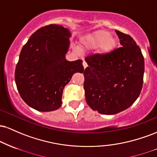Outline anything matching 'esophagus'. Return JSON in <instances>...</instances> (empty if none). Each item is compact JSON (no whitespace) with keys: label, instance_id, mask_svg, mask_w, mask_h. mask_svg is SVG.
<instances>
[{"label":"esophagus","instance_id":"34e87169","mask_svg":"<svg viewBox=\"0 0 157 157\" xmlns=\"http://www.w3.org/2000/svg\"><path fill=\"white\" fill-rule=\"evenodd\" d=\"M82 66H83L84 68H86V67H87V66H88V65H87V63H86V61H83V62H82Z\"/></svg>","mask_w":157,"mask_h":157}]
</instances>
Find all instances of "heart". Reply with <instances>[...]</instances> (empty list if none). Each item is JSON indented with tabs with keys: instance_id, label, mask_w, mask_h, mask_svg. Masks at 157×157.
I'll list each match as a JSON object with an SVG mask.
<instances>
[{
	"instance_id": "obj_1",
	"label": "heart",
	"mask_w": 157,
	"mask_h": 157,
	"mask_svg": "<svg viewBox=\"0 0 157 157\" xmlns=\"http://www.w3.org/2000/svg\"><path fill=\"white\" fill-rule=\"evenodd\" d=\"M81 44L86 50H94L99 47L101 55H108L116 48L117 41L109 32L98 30L81 37Z\"/></svg>"
}]
</instances>
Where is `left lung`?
<instances>
[{
	"instance_id": "1",
	"label": "left lung",
	"mask_w": 157,
	"mask_h": 157,
	"mask_svg": "<svg viewBox=\"0 0 157 157\" xmlns=\"http://www.w3.org/2000/svg\"><path fill=\"white\" fill-rule=\"evenodd\" d=\"M122 47L108 55L86 57V100L94 111L115 114L128 109L140 96L145 62L141 49L130 35L115 30Z\"/></svg>"
}]
</instances>
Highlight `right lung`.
Here are the masks:
<instances>
[{
  "mask_svg": "<svg viewBox=\"0 0 157 157\" xmlns=\"http://www.w3.org/2000/svg\"><path fill=\"white\" fill-rule=\"evenodd\" d=\"M71 34L67 28L50 24L37 29L23 46L15 72L20 95L39 111H52L62 105L63 91L82 60L68 61L66 55Z\"/></svg>",
  "mask_w": 157,
  "mask_h": 157,
  "instance_id": "1",
  "label": "right lung"
}]
</instances>
